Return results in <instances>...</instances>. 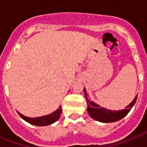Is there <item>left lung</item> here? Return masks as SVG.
Returning a JSON list of instances; mask_svg holds the SVG:
<instances>
[{
    "instance_id": "obj_1",
    "label": "left lung",
    "mask_w": 147,
    "mask_h": 147,
    "mask_svg": "<svg viewBox=\"0 0 147 147\" xmlns=\"http://www.w3.org/2000/svg\"><path fill=\"white\" fill-rule=\"evenodd\" d=\"M84 91L86 100V103L88 106L87 111H88L89 115L94 120L103 123L116 122V121L121 120L126 115H127V113L129 112V110H131L132 107H134V105L136 103V98H137V96H136L133 100V102L129 103L125 110H120V111H113V110L104 109L103 107H100V106L94 103L92 101L89 100L87 98L86 90L84 89Z\"/></svg>"
}]
</instances>
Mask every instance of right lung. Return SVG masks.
Masks as SVG:
<instances>
[{"instance_id": "1", "label": "right lung", "mask_w": 147, "mask_h": 147, "mask_svg": "<svg viewBox=\"0 0 147 147\" xmlns=\"http://www.w3.org/2000/svg\"><path fill=\"white\" fill-rule=\"evenodd\" d=\"M18 113L21 118H23L24 120H26L27 122H28L30 124L43 127V126H47V125L52 124L56 121H57L59 120V118H60L61 113H62V108H61V106H60L57 110L52 113H51V114L44 116V117H36V118H30V117H24L22 114H20L19 112Z\"/></svg>"}]
</instances>
